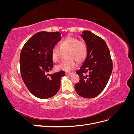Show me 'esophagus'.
Returning <instances> with one entry per match:
<instances>
[{
  "label": "esophagus",
  "instance_id": "esophagus-1",
  "mask_svg": "<svg viewBox=\"0 0 134 134\" xmlns=\"http://www.w3.org/2000/svg\"><path fill=\"white\" fill-rule=\"evenodd\" d=\"M72 74L71 72H66V75H68V76H71Z\"/></svg>",
  "mask_w": 134,
  "mask_h": 134
}]
</instances>
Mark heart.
<instances>
[{
    "label": "heart",
    "mask_w": 134,
    "mask_h": 134,
    "mask_svg": "<svg viewBox=\"0 0 134 134\" xmlns=\"http://www.w3.org/2000/svg\"><path fill=\"white\" fill-rule=\"evenodd\" d=\"M60 47L62 50H68L66 54L67 59L56 65V69L69 71L75 68L76 62L81 63L86 58L88 48L87 44L84 42L72 36H68L61 42ZM60 50L58 47H54L51 50V59L56 63L60 60Z\"/></svg>",
    "instance_id": "obj_1"
}]
</instances>
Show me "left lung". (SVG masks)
Wrapping results in <instances>:
<instances>
[{
    "instance_id": "8db88e82",
    "label": "left lung",
    "mask_w": 134,
    "mask_h": 134,
    "mask_svg": "<svg viewBox=\"0 0 134 134\" xmlns=\"http://www.w3.org/2000/svg\"><path fill=\"white\" fill-rule=\"evenodd\" d=\"M81 37L87 44L88 53L80 69L76 72L80 80L75 84V90L80 96L92 98L106 87L112 73V62L109 48L102 38L90 31H84Z\"/></svg>"
}]
</instances>
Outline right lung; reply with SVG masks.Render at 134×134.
<instances>
[{"label": "right lung", "instance_id": "add662e5", "mask_svg": "<svg viewBox=\"0 0 134 134\" xmlns=\"http://www.w3.org/2000/svg\"><path fill=\"white\" fill-rule=\"evenodd\" d=\"M61 34L59 32H37L26 42L20 54L23 82L32 94L40 99L54 96L59 91L61 78L65 75L64 71L48 74L54 66L51 50L62 38Z\"/></svg>", "mask_w": 134, "mask_h": 134}]
</instances>
